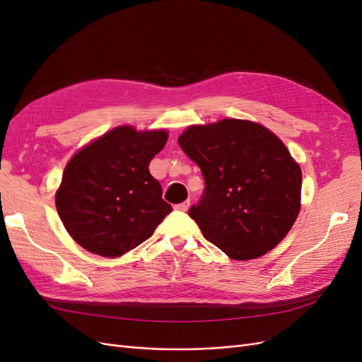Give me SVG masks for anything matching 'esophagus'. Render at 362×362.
Masks as SVG:
<instances>
[{"mask_svg":"<svg viewBox=\"0 0 362 362\" xmlns=\"http://www.w3.org/2000/svg\"><path fill=\"white\" fill-rule=\"evenodd\" d=\"M189 206H190V201H184V202L178 204V205H175V210H180V211H187V210H189Z\"/></svg>","mask_w":362,"mask_h":362,"instance_id":"esophagus-1","label":"esophagus"}]
</instances>
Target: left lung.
<instances>
[{"label":"left lung","instance_id":"8db88e82","mask_svg":"<svg viewBox=\"0 0 362 362\" xmlns=\"http://www.w3.org/2000/svg\"><path fill=\"white\" fill-rule=\"evenodd\" d=\"M178 144L205 181L189 216L208 242L234 259H252L288 234L300 210L302 172L272 131L223 119L189 127Z\"/></svg>","mask_w":362,"mask_h":362}]
</instances>
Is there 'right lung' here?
I'll list each match as a JSON object with an SVG mask.
<instances>
[{
    "label": "right lung",
    "mask_w": 362,
    "mask_h": 362,
    "mask_svg": "<svg viewBox=\"0 0 362 362\" xmlns=\"http://www.w3.org/2000/svg\"><path fill=\"white\" fill-rule=\"evenodd\" d=\"M166 141V131L139 133L124 125L71 158L56 206L76 243L96 255L120 257L154 234L172 206L148 168Z\"/></svg>",
    "instance_id": "1"
}]
</instances>
